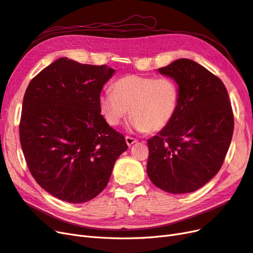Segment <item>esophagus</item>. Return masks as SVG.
I'll list each match as a JSON object with an SVG mask.
<instances>
[{"label":"esophagus","instance_id":"34e87169","mask_svg":"<svg viewBox=\"0 0 253 253\" xmlns=\"http://www.w3.org/2000/svg\"><path fill=\"white\" fill-rule=\"evenodd\" d=\"M136 141H137V140H136L135 138H133V137H131V136H126V144L128 145V147H131V145L134 144Z\"/></svg>","mask_w":253,"mask_h":253}]
</instances>
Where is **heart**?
<instances>
[{
    "label": "heart",
    "instance_id": "heart-1",
    "mask_svg": "<svg viewBox=\"0 0 253 253\" xmlns=\"http://www.w3.org/2000/svg\"><path fill=\"white\" fill-rule=\"evenodd\" d=\"M113 91L99 97L100 113L112 126H117L129 109L133 129L158 132L170 124L179 106V85L171 77L128 75L113 83Z\"/></svg>",
    "mask_w": 253,
    "mask_h": 253
}]
</instances>
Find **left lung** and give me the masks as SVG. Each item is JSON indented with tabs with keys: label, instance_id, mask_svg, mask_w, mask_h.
Listing matches in <instances>:
<instances>
[{
	"label": "left lung",
	"instance_id": "obj_1",
	"mask_svg": "<svg viewBox=\"0 0 253 253\" xmlns=\"http://www.w3.org/2000/svg\"><path fill=\"white\" fill-rule=\"evenodd\" d=\"M158 72L177 81L180 99L170 124L148 139L147 172L166 192L190 193L223 166L234 127L231 102L223 81L192 60L178 59Z\"/></svg>",
	"mask_w": 253,
	"mask_h": 253
}]
</instances>
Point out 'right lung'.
Listing matches in <instances>:
<instances>
[{"label":"right lung","instance_id":"1","mask_svg":"<svg viewBox=\"0 0 253 253\" xmlns=\"http://www.w3.org/2000/svg\"><path fill=\"white\" fill-rule=\"evenodd\" d=\"M114 72L60 58L26 88L19 126L23 154L36 181L61 201L93 200L127 149L124 135L99 109L101 89Z\"/></svg>","mask_w":253,"mask_h":253}]
</instances>
